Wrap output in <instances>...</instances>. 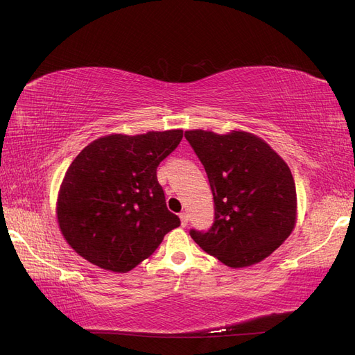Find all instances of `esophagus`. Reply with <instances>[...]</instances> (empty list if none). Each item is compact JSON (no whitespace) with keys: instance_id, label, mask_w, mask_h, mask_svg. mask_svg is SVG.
Masks as SVG:
<instances>
[{"instance_id":"esophagus-1","label":"esophagus","mask_w":355,"mask_h":355,"mask_svg":"<svg viewBox=\"0 0 355 355\" xmlns=\"http://www.w3.org/2000/svg\"><path fill=\"white\" fill-rule=\"evenodd\" d=\"M180 219H181V225L186 227L189 224V215H187V212H181L180 214Z\"/></svg>"}]
</instances>
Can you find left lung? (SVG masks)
<instances>
[{
	"instance_id": "left-lung-1",
	"label": "left lung",
	"mask_w": 355,
	"mask_h": 355,
	"mask_svg": "<svg viewBox=\"0 0 355 355\" xmlns=\"http://www.w3.org/2000/svg\"><path fill=\"white\" fill-rule=\"evenodd\" d=\"M184 137L205 166L215 202L212 227L190 230L191 239L230 268L270 256L290 237L297 219L290 168L266 141L245 131L190 130Z\"/></svg>"
}]
</instances>
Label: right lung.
<instances>
[{"instance_id": "obj_1", "label": "right lung", "mask_w": 355, "mask_h": 355, "mask_svg": "<svg viewBox=\"0 0 355 355\" xmlns=\"http://www.w3.org/2000/svg\"><path fill=\"white\" fill-rule=\"evenodd\" d=\"M182 130L96 139L76 156L61 182L57 218L64 239L90 263L128 272L180 227L168 211L156 168Z\"/></svg>"}]
</instances>
